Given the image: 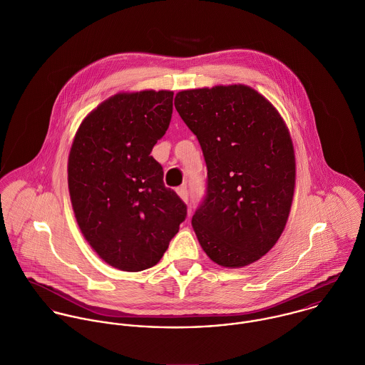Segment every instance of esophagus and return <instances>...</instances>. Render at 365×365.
<instances>
[{"mask_svg": "<svg viewBox=\"0 0 365 365\" xmlns=\"http://www.w3.org/2000/svg\"><path fill=\"white\" fill-rule=\"evenodd\" d=\"M176 193L179 195V197L183 200V202H187L189 199V192H187V187L186 186H180L176 189Z\"/></svg>", "mask_w": 365, "mask_h": 365, "instance_id": "34e87169", "label": "esophagus"}]
</instances>
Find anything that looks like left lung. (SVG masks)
<instances>
[{
	"label": "left lung",
	"instance_id": "8db88e82",
	"mask_svg": "<svg viewBox=\"0 0 365 365\" xmlns=\"http://www.w3.org/2000/svg\"><path fill=\"white\" fill-rule=\"evenodd\" d=\"M175 107L197 137L207 193L192 225L207 257L242 268L279 240L291 213L296 162L278 110L245 84L182 90Z\"/></svg>",
	"mask_w": 365,
	"mask_h": 365
}]
</instances>
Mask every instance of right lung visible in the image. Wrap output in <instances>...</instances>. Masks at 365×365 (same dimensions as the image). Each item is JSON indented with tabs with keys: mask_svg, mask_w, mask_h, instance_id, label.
Returning <instances> with one entry per match:
<instances>
[{
	"mask_svg": "<svg viewBox=\"0 0 365 365\" xmlns=\"http://www.w3.org/2000/svg\"><path fill=\"white\" fill-rule=\"evenodd\" d=\"M173 91L117 93L81 121L68 160L74 217L108 265L138 272L156 265L186 219L163 185L152 148L170 123Z\"/></svg>",
	"mask_w": 365,
	"mask_h": 365,
	"instance_id": "obj_1",
	"label": "right lung"
}]
</instances>
